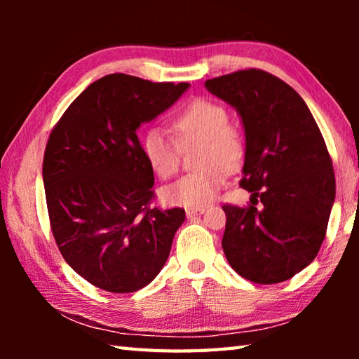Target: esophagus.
<instances>
[{
  "label": "esophagus",
  "mask_w": 359,
  "mask_h": 359,
  "mask_svg": "<svg viewBox=\"0 0 359 359\" xmlns=\"http://www.w3.org/2000/svg\"><path fill=\"white\" fill-rule=\"evenodd\" d=\"M204 212H205V208H198V209H187L185 214H187L188 218H191V217H196V215H203Z\"/></svg>",
  "instance_id": "esophagus-1"
}]
</instances>
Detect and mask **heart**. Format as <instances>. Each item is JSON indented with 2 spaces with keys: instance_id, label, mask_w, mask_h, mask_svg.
Wrapping results in <instances>:
<instances>
[{
  "instance_id": "1",
  "label": "heart",
  "mask_w": 359,
  "mask_h": 359,
  "mask_svg": "<svg viewBox=\"0 0 359 359\" xmlns=\"http://www.w3.org/2000/svg\"><path fill=\"white\" fill-rule=\"evenodd\" d=\"M177 138L163 128H150L142 137V151L149 166L161 179L177 172L182 147L201 145L199 168L204 171L187 174L163 188L161 199L169 205L198 209L217 198L226 182V171L236 172L245 156L241 133L229 126L228 111L218 102L194 100L175 115L172 121Z\"/></svg>"
}]
</instances>
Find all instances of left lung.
Masks as SVG:
<instances>
[{
  "label": "left lung",
  "instance_id": "left-lung-1",
  "mask_svg": "<svg viewBox=\"0 0 359 359\" xmlns=\"http://www.w3.org/2000/svg\"><path fill=\"white\" fill-rule=\"evenodd\" d=\"M204 85L239 114L241 187L252 193V204L263 203L261 209L223 205L224 257L247 280H288L317 257L336 198L325 139L301 96L269 72L238 71Z\"/></svg>",
  "mask_w": 359,
  "mask_h": 359
}]
</instances>
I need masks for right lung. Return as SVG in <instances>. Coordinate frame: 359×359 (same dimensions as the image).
Returning <instances> with one entry per match:
<instances>
[{
  "label": "right lung",
  "instance_id": "right-lung-1",
  "mask_svg": "<svg viewBox=\"0 0 359 359\" xmlns=\"http://www.w3.org/2000/svg\"><path fill=\"white\" fill-rule=\"evenodd\" d=\"M188 87L104 76L71 102L48 137L42 180L53 238L66 263L95 287L131 293L166 263L185 210L149 208L154 169L137 130Z\"/></svg>",
  "mask_w": 359,
  "mask_h": 359
}]
</instances>
